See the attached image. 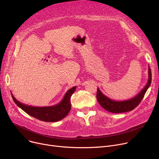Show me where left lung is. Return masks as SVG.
I'll list each match as a JSON object with an SVG mask.
<instances>
[{"label":"left lung","mask_w":159,"mask_h":159,"mask_svg":"<svg viewBox=\"0 0 159 159\" xmlns=\"http://www.w3.org/2000/svg\"><path fill=\"white\" fill-rule=\"evenodd\" d=\"M152 82V71L149 66H148V80L144 88L133 98L126 101H116L104 95L99 88H97V98L98 103L106 110L115 113H124L133 110L143 100L148 89Z\"/></svg>","instance_id":"1"}]
</instances>
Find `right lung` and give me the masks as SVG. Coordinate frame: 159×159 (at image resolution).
Masks as SVG:
<instances>
[{
  "label": "right lung",
  "mask_w": 159,
  "mask_h": 159,
  "mask_svg": "<svg viewBox=\"0 0 159 159\" xmlns=\"http://www.w3.org/2000/svg\"><path fill=\"white\" fill-rule=\"evenodd\" d=\"M76 89L74 86L70 89L63 97L62 101L56 105L47 107H35L28 106L18 101L11 93L13 101L20 108L30 115L44 122H57L64 119L71 110L70 98Z\"/></svg>",
  "instance_id": "right-lung-1"
}]
</instances>
